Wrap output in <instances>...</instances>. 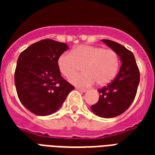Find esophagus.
<instances>
[{"label":"esophagus","mask_w":155,"mask_h":155,"mask_svg":"<svg viewBox=\"0 0 155 155\" xmlns=\"http://www.w3.org/2000/svg\"><path fill=\"white\" fill-rule=\"evenodd\" d=\"M76 89H77L78 91H80V92H87V89H85V88H81V87H76Z\"/></svg>","instance_id":"34e87169"}]
</instances>
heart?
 <instances>
[{"label":"heart","instance_id":"b5f03b06","mask_svg":"<svg viewBox=\"0 0 155 155\" xmlns=\"http://www.w3.org/2000/svg\"><path fill=\"white\" fill-rule=\"evenodd\" d=\"M119 57L112 49L89 45H80L61 54L58 58V69L63 76L71 78L82 69L85 73L73 77L71 81L79 86H89L94 81L105 85L115 78L119 68Z\"/></svg>","mask_w":155,"mask_h":155}]
</instances>
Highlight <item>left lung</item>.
I'll use <instances>...</instances> for the list:
<instances>
[{
  "instance_id": "8db88e82",
  "label": "left lung",
  "mask_w": 155,
  "mask_h": 155,
  "mask_svg": "<svg viewBox=\"0 0 155 155\" xmlns=\"http://www.w3.org/2000/svg\"><path fill=\"white\" fill-rule=\"evenodd\" d=\"M117 53L121 66L117 75L111 83L98 89L99 101L91 106L97 116L111 118L120 115L129 108L137 94L140 72L133 53L124 46L108 39H102Z\"/></svg>"
}]
</instances>
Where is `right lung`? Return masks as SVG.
I'll return each mask as SVG.
<instances>
[{
  "label": "right lung",
  "mask_w": 155,
  "mask_h": 155,
  "mask_svg": "<svg viewBox=\"0 0 155 155\" xmlns=\"http://www.w3.org/2000/svg\"><path fill=\"white\" fill-rule=\"evenodd\" d=\"M68 45L43 39L30 45L18 57L14 73L18 97L35 115L47 116L59 108L75 87L61 75L58 58Z\"/></svg>",
  "instance_id": "right-lung-1"
}]
</instances>
